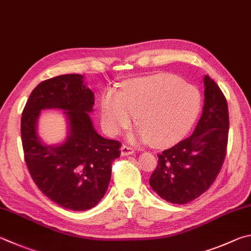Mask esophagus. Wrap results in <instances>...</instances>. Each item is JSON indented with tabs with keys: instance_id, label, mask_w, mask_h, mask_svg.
Here are the masks:
<instances>
[{
	"instance_id": "esophagus-1",
	"label": "esophagus",
	"mask_w": 251,
	"mask_h": 251,
	"mask_svg": "<svg viewBox=\"0 0 251 251\" xmlns=\"http://www.w3.org/2000/svg\"><path fill=\"white\" fill-rule=\"evenodd\" d=\"M134 153V149L130 148L129 146H122L121 147V156L122 157H126V156H130V154Z\"/></svg>"
}]
</instances>
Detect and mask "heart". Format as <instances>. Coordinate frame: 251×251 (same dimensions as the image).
<instances>
[{"instance_id":"obj_1","label":"heart","mask_w":251,"mask_h":251,"mask_svg":"<svg viewBox=\"0 0 251 251\" xmlns=\"http://www.w3.org/2000/svg\"><path fill=\"white\" fill-rule=\"evenodd\" d=\"M201 106V94L195 86L176 75L162 74L127 82L120 92L106 91L101 117L110 135L128 128L137 117L140 129L136 137L162 148L176 144L189 133Z\"/></svg>"}]
</instances>
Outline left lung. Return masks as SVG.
Returning a JSON list of instances; mask_svg holds the SVG:
<instances>
[{
  "label": "left lung",
  "instance_id": "obj_1",
  "mask_svg": "<svg viewBox=\"0 0 251 251\" xmlns=\"http://www.w3.org/2000/svg\"><path fill=\"white\" fill-rule=\"evenodd\" d=\"M204 106L193 134L158 154L157 169L149 179L151 189L172 204L199 198L215 181L226 154L228 107L218 85L204 75Z\"/></svg>",
  "mask_w": 251,
  "mask_h": 251
}]
</instances>
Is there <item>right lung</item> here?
<instances>
[{"label":"right lung","instance_id":"right-lung-1","mask_svg":"<svg viewBox=\"0 0 251 251\" xmlns=\"http://www.w3.org/2000/svg\"><path fill=\"white\" fill-rule=\"evenodd\" d=\"M93 104L83 75H63L36 86L22 114V144L31 177L46 197L71 211L97 206L110 184L112 162L120 157L121 144L95 130L89 114ZM45 109L64 111L68 130L62 143L48 145L39 137L38 118Z\"/></svg>","mask_w":251,"mask_h":251}]
</instances>
